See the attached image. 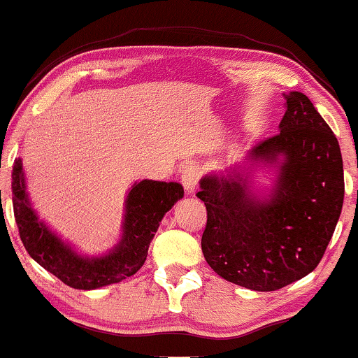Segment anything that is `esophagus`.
<instances>
[{
    "mask_svg": "<svg viewBox=\"0 0 358 358\" xmlns=\"http://www.w3.org/2000/svg\"><path fill=\"white\" fill-rule=\"evenodd\" d=\"M180 182L187 194H192L199 184V168L196 164H187L180 174Z\"/></svg>",
    "mask_w": 358,
    "mask_h": 358,
    "instance_id": "obj_1",
    "label": "esophagus"
}]
</instances>
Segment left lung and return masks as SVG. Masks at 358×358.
Returning <instances> with one entry per match:
<instances>
[{
	"label": "left lung",
	"instance_id": "left-lung-1",
	"mask_svg": "<svg viewBox=\"0 0 358 358\" xmlns=\"http://www.w3.org/2000/svg\"><path fill=\"white\" fill-rule=\"evenodd\" d=\"M281 131L255 146L253 161L282 155L266 201L250 192L243 174L201 179L207 208L202 253L217 275L253 291H276L317 266L343 203L342 155L332 129L301 92L286 95Z\"/></svg>",
	"mask_w": 358,
	"mask_h": 358
}]
</instances>
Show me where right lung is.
<instances>
[{"label": "right lung", "instance_id": "right-lung-1", "mask_svg": "<svg viewBox=\"0 0 358 358\" xmlns=\"http://www.w3.org/2000/svg\"><path fill=\"white\" fill-rule=\"evenodd\" d=\"M11 187L15 219L27 253L44 270L76 289H96L134 275L146 262L148 248L164 213L184 196L182 185L178 182L141 180L134 184L127 199L120 245L105 257L83 258L37 220L27 201L20 159L13 166Z\"/></svg>", "mask_w": 358, "mask_h": 358}]
</instances>
